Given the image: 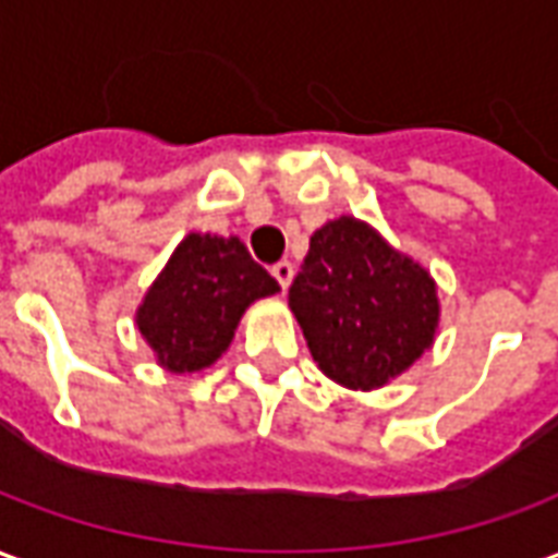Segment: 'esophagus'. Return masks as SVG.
<instances>
[{
  "label": "esophagus",
  "instance_id": "esophagus-1",
  "mask_svg": "<svg viewBox=\"0 0 558 558\" xmlns=\"http://www.w3.org/2000/svg\"><path fill=\"white\" fill-rule=\"evenodd\" d=\"M271 275H275V280L280 283V290L287 292L292 283V275H295V266H292L290 259H280V263H275V266H271Z\"/></svg>",
  "mask_w": 558,
  "mask_h": 558
}]
</instances>
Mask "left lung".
Segmentation results:
<instances>
[{"mask_svg":"<svg viewBox=\"0 0 558 558\" xmlns=\"http://www.w3.org/2000/svg\"><path fill=\"white\" fill-rule=\"evenodd\" d=\"M290 307L319 371L362 391L421 359L439 323L430 275L355 218L311 235Z\"/></svg>","mask_w":558,"mask_h":558,"instance_id":"8db88e82","label":"left lung"}]
</instances>
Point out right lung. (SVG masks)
Returning <instances> with one entry per match:
<instances>
[{
    "label": "right lung",
    "mask_w": 558,
    "mask_h": 558,
    "mask_svg": "<svg viewBox=\"0 0 558 558\" xmlns=\"http://www.w3.org/2000/svg\"><path fill=\"white\" fill-rule=\"evenodd\" d=\"M278 290L239 239L191 232L140 304V335L167 371H203L230 347L244 307Z\"/></svg>",
    "instance_id": "obj_1"
}]
</instances>
